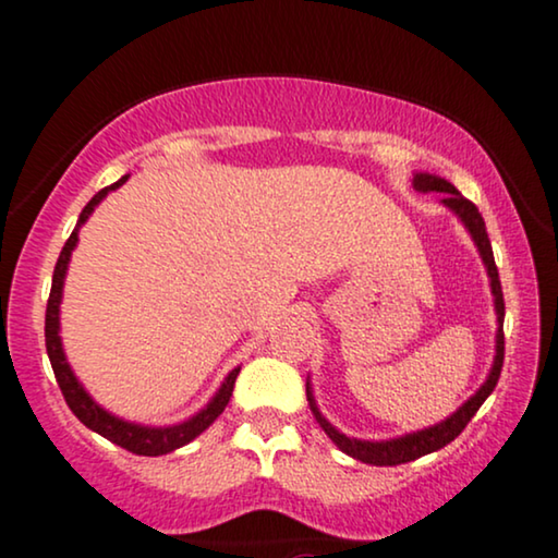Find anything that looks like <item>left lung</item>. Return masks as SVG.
Listing matches in <instances>:
<instances>
[{"label": "left lung", "instance_id": "1", "mask_svg": "<svg viewBox=\"0 0 558 558\" xmlns=\"http://www.w3.org/2000/svg\"><path fill=\"white\" fill-rule=\"evenodd\" d=\"M414 187H417L420 193H446V195H442V206L450 208L458 218H461V223L466 227L471 239H474L478 255H482L486 275H489V286H492V295H495V312H497L495 363H492V371L482 384V389H478L474 397L466 401V404L458 407L456 412L450 414V417L437 422V425H433V427L417 429V433L391 437V440H357V437L342 435L340 429L331 425V422L319 412V407H316V399L312 393V384L306 380V399H308V407H312L316 422H319V427L329 435V440L335 442V446L340 448L342 453L357 458V461H363V463H371V466H399V463H409V461H414V458H422L427 453H435V450L446 448L450 440H456V437L463 433V427H466L471 417H474V414L478 412V407H482L486 397L495 391L499 373H502V363H505L502 283H499V272H497V265H495V255H492V242H489V236H486V227H484L482 214H478V208L474 206V203L466 201V197L458 193V190L450 185L448 180L437 178V174L417 172V174H414Z\"/></svg>", "mask_w": 558, "mask_h": 558}]
</instances>
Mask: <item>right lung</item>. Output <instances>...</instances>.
<instances>
[{"mask_svg": "<svg viewBox=\"0 0 558 558\" xmlns=\"http://www.w3.org/2000/svg\"><path fill=\"white\" fill-rule=\"evenodd\" d=\"M129 180V174L121 178L118 182H112L110 187H105L97 193L92 201L84 206V210L80 214V221H76V227L72 231V236L66 239V244H63L61 255H59V263H56V270H53V283H51V295H48V306H46V350H48V361H51V368L56 373V380H59V389L63 393V399H66V404L72 412L80 417L82 425H87L92 433L108 437L110 442H116V446H121L125 450H131V453L136 456H165V453H172V450H178L182 446H187L190 440H195L197 435L203 433V429H208L214 425L218 414L223 412L231 399V391H234V384H236V376L242 368H234L229 373L227 378H223L221 389L214 393V399L208 401L206 407L201 409V412L193 414V417L180 422V425H167V427H149V425H136V422H129V420H121L116 417V414H110L108 409H102L97 404L95 399L89 397L87 389L80 384V378L74 376L72 365L66 363V352H63V344H61V295H63V280H66V270H69V259H72V252L76 242H80V229L84 227V221L92 216V210L102 203V197L112 193V190H118L123 185V182Z\"/></svg>", "mask_w": 558, "mask_h": 558, "instance_id": "right-lung-1", "label": "right lung"}]
</instances>
